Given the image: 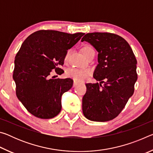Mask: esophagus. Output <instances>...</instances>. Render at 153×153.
<instances>
[{
    "mask_svg": "<svg viewBox=\"0 0 153 153\" xmlns=\"http://www.w3.org/2000/svg\"><path fill=\"white\" fill-rule=\"evenodd\" d=\"M77 84V82L76 81V80H74V85H73V86H74V87L76 86Z\"/></svg>",
    "mask_w": 153,
    "mask_h": 153,
    "instance_id": "obj_1",
    "label": "esophagus"
}]
</instances>
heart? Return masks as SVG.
Returning a JSON list of instances; mask_svg holds the SVG:
<instances>
[{"label":"heart","mask_w":153,"mask_h":153,"mask_svg":"<svg viewBox=\"0 0 153 153\" xmlns=\"http://www.w3.org/2000/svg\"><path fill=\"white\" fill-rule=\"evenodd\" d=\"M92 50L93 48L90 47V46H84V47L82 48V52L83 55L86 57L90 53V52ZM69 53H70V52L68 51L67 52L65 56L64 60L65 62L68 60ZM90 74H91V71L89 69L71 68L69 69L67 71V76L72 77V78H74L77 82L84 81V80L88 78V77L90 76Z\"/></svg>","instance_id":"heart-1"}]
</instances>
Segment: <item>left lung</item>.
Returning <instances> with one entry per match:
<instances>
[{
	"mask_svg": "<svg viewBox=\"0 0 153 153\" xmlns=\"http://www.w3.org/2000/svg\"><path fill=\"white\" fill-rule=\"evenodd\" d=\"M81 41L90 43L98 53L93 77L100 81L86 84L83 114L90 121H110L121 112L134 94L138 78L136 59L128 42L117 34L88 33Z\"/></svg>",
	"mask_w": 153,
	"mask_h": 153,
	"instance_id": "8db88e82",
	"label": "left lung"
}]
</instances>
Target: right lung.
Instances as JSON below:
<instances>
[{
	"label": "right lung",
	"instance_id": "add662e5",
	"mask_svg": "<svg viewBox=\"0 0 153 153\" xmlns=\"http://www.w3.org/2000/svg\"><path fill=\"white\" fill-rule=\"evenodd\" d=\"M84 33L74 34L55 30H39L25 40L15 56L13 78L16 95L35 117L53 118L61 110V97L71 88V78L51 79L55 69L62 74L67 51Z\"/></svg>",
	"mask_w": 153,
	"mask_h": 153
}]
</instances>
